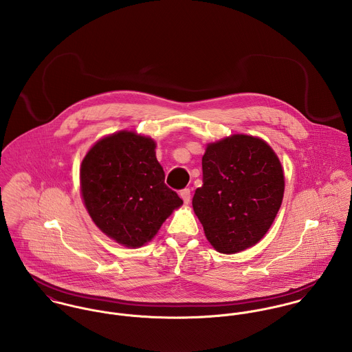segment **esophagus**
Segmentation results:
<instances>
[{"mask_svg": "<svg viewBox=\"0 0 352 352\" xmlns=\"http://www.w3.org/2000/svg\"><path fill=\"white\" fill-rule=\"evenodd\" d=\"M180 198L183 199V201H184L186 204H188L190 201H191V191H190L188 188H186V190L180 191Z\"/></svg>", "mask_w": 352, "mask_h": 352, "instance_id": "esophagus-1", "label": "esophagus"}]
</instances>
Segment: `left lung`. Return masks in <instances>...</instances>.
Instances as JSON below:
<instances>
[{"label": "left lung", "mask_w": 352, "mask_h": 352, "mask_svg": "<svg viewBox=\"0 0 352 352\" xmlns=\"http://www.w3.org/2000/svg\"><path fill=\"white\" fill-rule=\"evenodd\" d=\"M201 169L192 208L207 241L225 254L256 245L283 201L285 172L276 153L258 137L233 134L206 145Z\"/></svg>", "instance_id": "8db88e82"}]
</instances>
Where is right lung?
Returning a JSON list of instances; mask_svg holds the SVG:
<instances>
[{"label":"right lung","instance_id":"1","mask_svg":"<svg viewBox=\"0 0 352 352\" xmlns=\"http://www.w3.org/2000/svg\"><path fill=\"white\" fill-rule=\"evenodd\" d=\"M157 144L120 130L92 145L80 166V191L94 223L115 243L140 248L183 201L164 183Z\"/></svg>","mask_w":352,"mask_h":352}]
</instances>
